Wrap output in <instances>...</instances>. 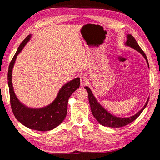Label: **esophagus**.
Returning a JSON list of instances; mask_svg holds the SVG:
<instances>
[{"label":"esophagus","mask_w":160,"mask_h":160,"mask_svg":"<svg viewBox=\"0 0 160 160\" xmlns=\"http://www.w3.org/2000/svg\"><path fill=\"white\" fill-rule=\"evenodd\" d=\"M88 83H89V79H88V77L85 75L81 77V84L82 85H87Z\"/></svg>","instance_id":"1"}]
</instances>
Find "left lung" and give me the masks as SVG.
<instances>
[{
    "label": "left lung",
    "instance_id": "left-lung-1",
    "mask_svg": "<svg viewBox=\"0 0 160 160\" xmlns=\"http://www.w3.org/2000/svg\"><path fill=\"white\" fill-rule=\"evenodd\" d=\"M125 45L132 47L133 49L139 51L145 57V59H146V61L148 64V61L147 59L146 55L145 54L143 51L141 49V48H140L138 43L136 41H135L134 37L132 35H128V40L126 41V43H125ZM85 89L88 92L89 101V104L91 106L92 114L93 115L95 118L101 125H104V126L110 127V128H121L133 122V121L135 119H136L139 117V115L142 113L145 108H146V105H148V101H149V99H148L146 105L143 106V108L135 115L128 118H118L116 117V116L110 114L108 111H106L102 106H101L98 101H97L94 95H93V93H92L91 89L88 88V87H85Z\"/></svg>",
    "mask_w": 160,
    "mask_h": 160
}]
</instances>
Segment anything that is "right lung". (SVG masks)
<instances>
[{
	"label": "right lung",
	"mask_w": 160,
	"mask_h": 160,
	"mask_svg": "<svg viewBox=\"0 0 160 160\" xmlns=\"http://www.w3.org/2000/svg\"><path fill=\"white\" fill-rule=\"evenodd\" d=\"M28 35L18 47L12 59L8 71V84L10 93L11 106L17 119L25 126L38 131H49L61 124L67 115V103L69 97L79 88L80 79L76 78L62 87L55 101L47 107L41 109H30L19 102L14 93L12 85V69L17 56L30 39Z\"/></svg>",
	"instance_id": "add662e5"
}]
</instances>
